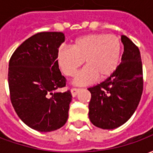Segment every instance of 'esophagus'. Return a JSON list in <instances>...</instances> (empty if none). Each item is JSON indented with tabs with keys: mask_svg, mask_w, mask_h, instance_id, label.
Listing matches in <instances>:
<instances>
[{
	"mask_svg": "<svg viewBox=\"0 0 153 153\" xmlns=\"http://www.w3.org/2000/svg\"><path fill=\"white\" fill-rule=\"evenodd\" d=\"M80 88H71L70 90V92H71V94H72V96L73 97H76V95L78 94V93L80 91Z\"/></svg>",
	"mask_w": 153,
	"mask_h": 153,
	"instance_id": "esophagus-1",
	"label": "esophagus"
}]
</instances>
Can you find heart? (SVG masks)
<instances>
[{
	"mask_svg": "<svg viewBox=\"0 0 153 153\" xmlns=\"http://www.w3.org/2000/svg\"><path fill=\"white\" fill-rule=\"evenodd\" d=\"M121 42L117 37L106 33H93L79 37L71 48H61L57 52V63L62 73L75 76L83 63L86 66L74 80L75 85H87L97 79L106 80L117 70L121 56Z\"/></svg>",
	"mask_w": 153,
	"mask_h": 153,
	"instance_id": "obj_1",
	"label": "heart"
}]
</instances>
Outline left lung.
Here are the masks:
<instances>
[{
  "label": "left lung",
  "mask_w": 153,
  "mask_h": 153,
  "mask_svg": "<svg viewBox=\"0 0 153 153\" xmlns=\"http://www.w3.org/2000/svg\"><path fill=\"white\" fill-rule=\"evenodd\" d=\"M121 42L124 52L117 70L110 79L88 88V117L93 125L103 129L124 125L137 109L143 90L138 47L125 35L121 36Z\"/></svg>",
  "instance_id": "left-lung-1"
}]
</instances>
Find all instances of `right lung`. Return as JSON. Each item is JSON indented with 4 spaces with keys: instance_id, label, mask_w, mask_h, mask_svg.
<instances>
[{
    "instance_id": "right-lung-1",
    "label": "right lung",
    "mask_w": 153,
    "mask_h": 153,
    "mask_svg": "<svg viewBox=\"0 0 153 153\" xmlns=\"http://www.w3.org/2000/svg\"><path fill=\"white\" fill-rule=\"evenodd\" d=\"M65 41L61 32H42L25 40L10 59L8 83L12 106L21 120L40 132L61 128L68 120L72 95L57 90L66 79L57 63Z\"/></svg>"
}]
</instances>
